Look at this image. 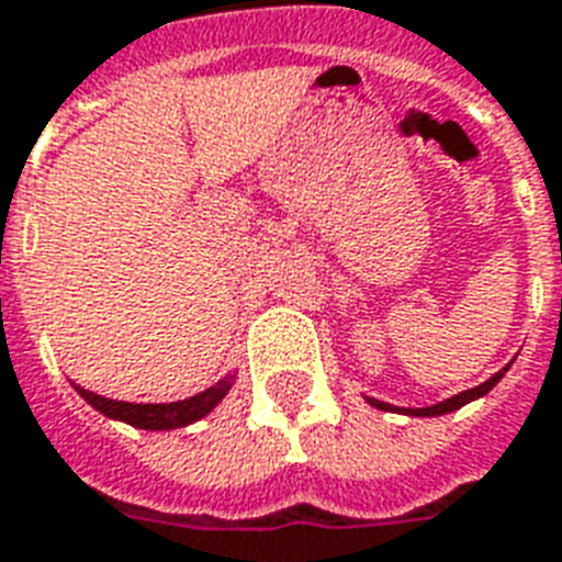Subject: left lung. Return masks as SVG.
Listing matches in <instances>:
<instances>
[{
  "mask_svg": "<svg viewBox=\"0 0 562 562\" xmlns=\"http://www.w3.org/2000/svg\"><path fill=\"white\" fill-rule=\"evenodd\" d=\"M504 372H507V367H504L502 372H495V375L490 378V381H484V384H481V386H472V390H467V393L451 395V398L434 404V407H416V411H402V413H411V416H442V413L458 411V407H463V404L475 402V398H481V395L490 393V390H493V386L498 384V381H502ZM369 404H372V407H378V411H398V407H393V404L378 402V398H369Z\"/></svg>",
  "mask_w": 562,
  "mask_h": 562,
  "instance_id": "8db88e82",
  "label": "left lung"
}]
</instances>
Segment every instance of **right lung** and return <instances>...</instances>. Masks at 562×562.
I'll list each match as a JSON object with an SVG mask.
<instances>
[{
	"label": "right lung",
	"mask_w": 562,
	"mask_h": 562,
	"mask_svg": "<svg viewBox=\"0 0 562 562\" xmlns=\"http://www.w3.org/2000/svg\"><path fill=\"white\" fill-rule=\"evenodd\" d=\"M85 402H90L99 413L111 416V419L128 422L134 428L146 430H169V428H184L190 422L202 419L225 398V393L232 390V375L222 378L220 384L207 386L204 393L184 398V402H169V404H134V402H114V398H104L90 390L76 386Z\"/></svg>",
	"instance_id": "obj_1"
}]
</instances>
